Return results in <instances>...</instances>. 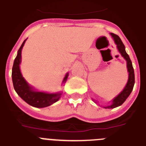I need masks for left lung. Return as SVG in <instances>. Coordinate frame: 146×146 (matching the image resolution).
<instances>
[{"label": "left lung", "mask_w": 146, "mask_h": 146, "mask_svg": "<svg viewBox=\"0 0 146 146\" xmlns=\"http://www.w3.org/2000/svg\"><path fill=\"white\" fill-rule=\"evenodd\" d=\"M111 35L113 38V40H114L115 43L117 45V48H118V50L119 51V53H121L123 58L126 60L127 68V72L129 73V77H128L127 83L126 86L125 87L124 90H123L122 91L117 97L113 98V101H112V104L110 106H104L105 109H113V108H116V107H118L119 106H121L123 103L126 101L128 96L130 95L135 84L134 69H133V66H132V61H131L130 58H129V55L126 53L125 45H124L122 41L121 40L120 37L118 35L113 34V33H111ZM93 100L94 101V99Z\"/></svg>", "instance_id": "1"}]
</instances>
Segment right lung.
Wrapping results in <instances>:
<instances>
[{
    "label": "right lung",
    "mask_w": 146,
    "mask_h": 146,
    "mask_svg": "<svg viewBox=\"0 0 146 146\" xmlns=\"http://www.w3.org/2000/svg\"><path fill=\"white\" fill-rule=\"evenodd\" d=\"M25 40L21 44L17 53V56L14 60V65L12 67V81L14 85V90L17 94L24 100L26 103L36 108H44L49 106L59 100L61 96V93H47L44 92H38L34 90L25 80L20 71L19 65L21 61V50L26 42ZM69 76V73L65 75L63 80V83L66 81Z\"/></svg>",
    "instance_id": "obj_1"
}]
</instances>
